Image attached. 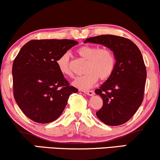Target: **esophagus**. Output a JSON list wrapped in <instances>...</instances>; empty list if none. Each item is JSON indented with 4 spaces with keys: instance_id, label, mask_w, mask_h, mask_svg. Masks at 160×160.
I'll list each match as a JSON object with an SVG mask.
<instances>
[{
    "instance_id": "obj_1",
    "label": "esophagus",
    "mask_w": 160,
    "mask_h": 160,
    "mask_svg": "<svg viewBox=\"0 0 160 160\" xmlns=\"http://www.w3.org/2000/svg\"><path fill=\"white\" fill-rule=\"evenodd\" d=\"M83 92L87 95H88V96H92V95L94 94V92L93 91H84Z\"/></svg>"
}]
</instances>
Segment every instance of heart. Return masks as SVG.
<instances>
[{
    "label": "heart",
    "instance_id": "1",
    "mask_svg": "<svg viewBox=\"0 0 160 160\" xmlns=\"http://www.w3.org/2000/svg\"><path fill=\"white\" fill-rule=\"evenodd\" d=\"M77 53L87 60V73L75 79L73 84L76 87L81 89H88L94 86L98 78L101 80H106L112 75L116 60L112 50L85 45L78 48ZM56 64L62 75L68 78L73 77L69 65V54L66 52L60 55L56 60Z\"/></svg>",
    "mask_w": 160,
    "mask_h": 160
}]
</instances>
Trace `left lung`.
<instances>
[{
  "mask_svg": "<svg viewBox=\"0 0 160 160\" xmlns=\"http://www.w3.org/2000/svg\"><path fill=\"white\" fill-rule=\"evenodd\" d=\"M84 43L102 44L114 52V72L95 90L103 101L96 114L108 125L124 124L134 116L144 98L147 72L140 50L128 38L112 35L87 38Z\"/></svg>",
  "mask_w": 160,
  "mask_h": 160,
  "instance_id": "8db88e82",
  "label": "left lung"
}]
</instances>
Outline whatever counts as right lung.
<instances>
[{
    "instance_id": "right-lung-1",
    "label": "right lung",
    "mask_w": 160,
    "mask_h": 160,
    "mask_svg": "<svg viewBox=\"0 0 160 160\" xmlns=\"http://www.w3.org/2000/svg\"><path fill=\"white\" fill-rule=\"evenodd\" d=\"M78 42L73 40H32L14 60L13 94L23 114L38 123L54 121L78 88L60 73L56 60Z\"/></svg>"
}]
</instances>
